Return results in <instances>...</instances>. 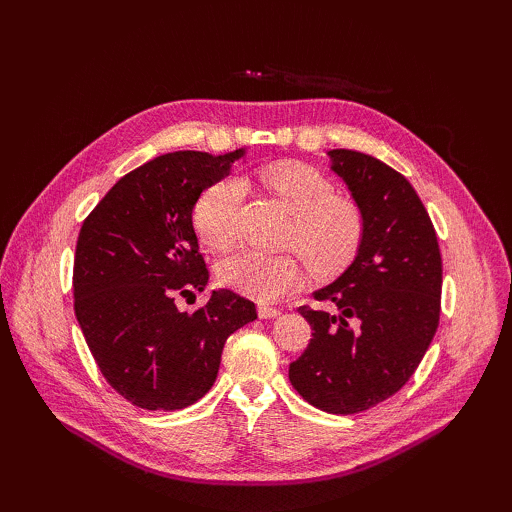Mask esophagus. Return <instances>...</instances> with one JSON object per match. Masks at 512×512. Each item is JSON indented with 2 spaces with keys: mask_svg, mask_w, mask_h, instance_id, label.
I'll list each match as a JSON object with an SVG mask.
<instances>
[{
  "mask_svg": "<svg viewBox=\"0 0 512 512\" xmlns=\"http://www.w3.org/2000/svg\"><path fill=\"white\" fill-rule=\"evenodd\" d=\"M282 312L277 307H271V305H258V316L262 320H271V318H277Z\"/></svg>",
  "mask_w": 512,
  "mask_h": 512,
  "instance_id": "obj_1",
  "label": "esophagus"
}]
</instances>
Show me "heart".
Listing matches in <instances>:
<instances>
[{
	"label": "heart",
	"mask_w": 512,
	"mask_h": 512,
	"mask_svg": "<svg viewBox=\"0 0 512 512\" xmlns=\"http://www.w3.org/2000/svg\"><path fill=\"white\" fill-rule=\"evenodd\" d=\"M262 179L294 215L290 243L320 273L337 271L359 250L363 237L361 211L350 200L335 198L327 175L299 162L269 166ZM245 185L230 177L215 181L198 196L194 226L211 247H228L237 239ZM220 282L260 301L284 299L303 284V269L292 256H271L243 247L218 265Z\"/></svg>",
	"instance_id": "b5f03b06"
}]
</instances>
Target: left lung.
<instances>
[{"label": "left lung", "instance_id": "left-lung-1", "mask_svg": "<svg viewBox=\"0 0 512 512\" xmlns=\"http://www.w3.org/2000/svg\"><path fill=\"white\" fill-rule=\"evenodd\" d=\"M327 156L361 211L363 237L348 269L314 292L335 312L299 307L314 333L288 378L318 410L354 414L395 395L425 356L440 320L442 258L404 175L361 151Z\"/></svg>", "mask_w": 512, "mask_h": 512}]
</instances>
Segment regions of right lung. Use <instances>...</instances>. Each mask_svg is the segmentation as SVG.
Returning a JSON list of instances; mask_svg holds the SVG:
<instances>
[{"mask_svg":"<svg viewBox=\"0 0 512 512\" xmlns=\"http://www.w3.org/2000/svg\"><path fill=\"white\" fill-rule=\"evenodd\" d=\"M247 149L175 151L121 177L83 222L74 256V314L106 382L143 410H181L218 378L226 339L256 305L213 290L179 312L175 299L209 282L192 211Z\"/></svg>","mask_w":512,"mask_h":512,"instance_id":"add662e5","label":"right lung"}]
</instances>
